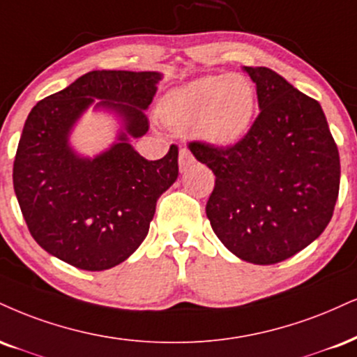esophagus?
<instances>
[{"instance_id":"esophagus-1","label":"esophagus","mask_w":357,"mask_h":357,"mask_svg":"<svg viewBox=\"0 0 357 357\" xmlns=\"http://www.w3.org/2000/svg\"><path fill=\"white\" fill-rule=\"evenodd\" d=\"M195 162H196L195 156H192L186 148L179 149V171H181V173L183 171H186L188 167H191Z\"/></svg>"}]
</instances>
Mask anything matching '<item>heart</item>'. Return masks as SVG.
<instances>
[{"label":"heart","instance_id":"b5f03b06","mask_svg":"<svg viewBox=\"0 0 357 357\" xmlns=\"http://www.w3.org/2000/svg\"><path fill=\"white\" fill-rule=\"evenodd\" d=\"M257 108L256 88L246 76L214 75L171 89L161 118L176 131H195L214 146H233L248 135Z\"/></svg>","mask_w":357,"mask_h":357}]
</instances>
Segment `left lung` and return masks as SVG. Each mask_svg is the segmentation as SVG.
I'll list each match as a JSON object with an SVG mask.
<instances>
[{
  "instance_id": "left-lung-1",
  "label": "left lung",
  "mask_w": 357,
  "mask_h": 357,
  "mask_svg": "<svg viewBox=\"0 0 357 357\" xmlns=\"http://www.w3.org/2000/svg\"><path fill=\"white\" fill-rule=\"evenodd\" d=\"M261 113L231 148L190 143L216 176L206 216L220 241L252 264H276L329 225L339 192L337 146L321 105L269 68L244 66Z\"/></svg>"
}]
</instances>
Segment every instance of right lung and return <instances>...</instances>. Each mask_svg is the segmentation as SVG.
<instances>
[{
	"mask_svg": "<svg viewBox=\"0 0 357 357\" xmlns=\"http://www.w3.org/2000/svg\"><path fill=\"white\" fill-rule=\"evenodd\" d=\"M162 75L91 71L38 102L21 132L13 184L28 229L51 256L84 271L126 261L148 236L156 203L178 179V148L148 161L130 139L149 130L144 111ZM89 107L113 114L116 139L94 157L70 146Z\"/></svg>",
	"mask_w": 357,
	"mask_h": 357,
	"instance_id": "right-lung-1",
	"label": "right lung"
}]
</instances>
